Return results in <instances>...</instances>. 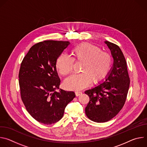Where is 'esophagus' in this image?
<instances>
[{
	"mask_svg": "<svg viewBox=\"0 0 147 147\" xmlns=\"http://www.w3.org/2000/svg\"><path fill=\"white\" fill-rule=\"evenodd\" d=\"M75 94L76 96H80L81 94H82V92L81 91H76Z\"/></svg>",
	"mask_w": 147,
	"mask_h": 147,
	"instance_id": "obj_1",
	"label": "esophagus"
}]
</instances>
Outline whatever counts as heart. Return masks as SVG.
<instances>
[{
	"label": "heart",
	"instance_id": "1",
	"mask_svg": "<svg viewBox=\"0 0 147 147\" xmlns=\"http://www.w3.org/2000/svg\"><path fill=\"white\" fill-rule=\"evenodd\" d=\"M71 57L61 54L56 61L59 73L66 76L71 73L73 63H81V73L73 75L65 82L66 87L71 90H79L87 87L90 82L93 84L101 82L108 74L112 65L111 54L88 42H82L71 51Z\"/></svg>",
	"mask_w": 147,
	"mask_h": 147
}]
</instances>
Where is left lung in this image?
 I'll return each instance as SVG.
<instances>
[{"mask_svg":"<svg viewBox=\"0 0 147 147\" xmlns=\"http://www.w3.org/2000/svg\"><path fill=\"white\" fill-rule=\"evenodd\" d=\"M105 43L111 51L113 67L103 83L85 91L90 98L86 114L91 120L97 123L111 120L121 111L126 100L130 82L127 62L120 48L107 40Z\"/></svg>","mask_w":147,"mask_h":147,"instance_id":"obj_1","label":"left lung"}]
</instances>
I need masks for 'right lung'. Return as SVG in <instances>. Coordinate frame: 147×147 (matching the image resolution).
<instances>
[{"instance_id":"right-lung-1","label":"right lung","mask_w":147,"mask_h":147,"mask_svg":"<svg viewBox=\"0 0 147 147\" xmlns=\"http://www.w3.org/2000/svg\"><path fill=\"white\" fill-rule=\"evenodd\" d=\"M70 43L44 40L33 45L24 57L18 74L20 94L24 106L36 121L51 124L59 121L76 95L59 89L60 80L56 61Z\"/></svg>"}]
</instances>
